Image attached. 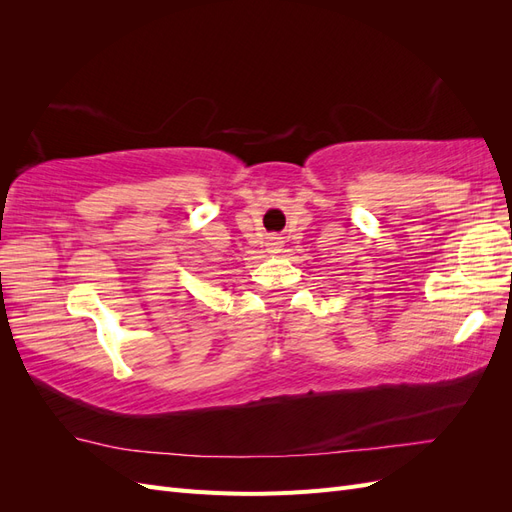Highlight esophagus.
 <instances>
[{"instance_id": "obj_1", "label": "esophagus", "mask_w": 512, "mask_h": 512, "mask_svg": "<svg viewBox=\"0 0 512 512\" xmlns=\"http://www.w3.org/2000/svg\"><path fill=\"white\" fill-rule=\"evenodd\" d=\"M269 247H271V252H277V250H280V241H277V239H271Z\"/></svg>"}]
</instances>
